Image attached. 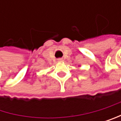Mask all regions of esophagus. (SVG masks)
I'll return each mask as SVG.
<instances>
[{
  "label": "esophagus",
  "instance_id": "34e87169",
  "mask_svg": "<svg viewBox=\"0 0 121 121\" xmlns=\"http://www.w3.org/2000/svg\"><path fill=\"white\" fill-rule=\"evenodd\" d=\"M58 62H63L62 59H58Z\"/></svg>",
  "mask_w": 121,
  "mask_h": 121
}]
</instances>
